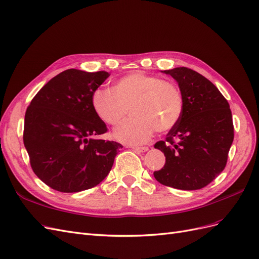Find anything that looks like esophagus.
Listing matches in <instances>:
<instances>
[{"mask_svg":"<svg viewBox=\"0 0 259 259\" xmlns=\"http://www.w3.org/2000/svg\"><path fill=\"white\" fill-rule=\"evenodd\" d=\"M133 150L137 153H142V152H146L149 150L148 147H132Z\"/></svg>","mask_w":259,"mask_h":259,"instance_id":"esophagus-1","label":"esophagus"}]
</instances>
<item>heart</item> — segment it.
Instances as JSON below:
<instances>
[{"mask_svg": "<svg viewBox=\"0 0 259 259\" xmlns=\"http://www.w3.org/2000/svg\"><path fill=\"white\" fill-rule=\"evenodd\" d=\"M91 104L98 119L110 126L119 124L130 109L133 117L113 132V137L127 145H143L154 132L175 127L184 111L183 93L173 82L136 71L124 75L111 91H94Z\"/></svg>", "mask_w": 259, "mask_h": 259, "instance_id": "heart-1", "label": "heart"}]
</instances>
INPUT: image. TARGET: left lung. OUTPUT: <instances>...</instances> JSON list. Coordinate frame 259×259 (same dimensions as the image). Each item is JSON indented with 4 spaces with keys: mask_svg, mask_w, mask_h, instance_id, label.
I'll return each mask as SVG.
<instances>
[{
    "mask_svg": "<svg viewBox=\"0 0 259 259\" xmlns=\"http://www.w3.org/2000/svg\"><path fill=\"white\" fill-rule=\"evenodd\" d=\"M163 72L177 81L184 111L165 140L154 145L165 155V164L153 175L164 186L198 190L226 167L234 136L231 110L216 86L194 70L179 67Z\"/></svg>",
    "mask_w": 259,
    "mask_h": 259,
    "instance_id": "obj_1",
    "label": "left lung"
}]
</instances>
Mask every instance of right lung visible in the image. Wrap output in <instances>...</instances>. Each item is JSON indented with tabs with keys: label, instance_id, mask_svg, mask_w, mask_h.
<instances>
[{
	"label": "right lung",
	"instance_id": "add662e5",
	"mask_svg": "<svg viewBox=\"0 0 259 259\" xmlns=\"http://www.w3.org/2000/svg\"><path fill=\"white\" fill-rule=\"evenodd\" d=\"M109 75L68 69L46 83L27 108L23 144L31 167L54 190L79 192L97 186L123 148L95 138L108 128L91 99Z\"/></svg>",
	"mask_w": 259,
	"mask_h": 259
}]
</instances>
